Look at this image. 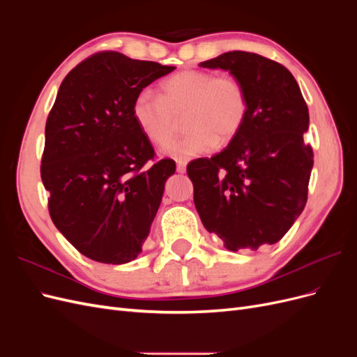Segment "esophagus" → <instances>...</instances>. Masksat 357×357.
I'll return each instance as SVG.
<instances>
[{"label":"esophagus","instance_id":"1","mask_svg":"<svg viewBox=\"0 0 357 357\" xmlns=\"http://www.w3.org/2000/svg\"><path fill=\"white\" fill-rule=\"evenodd\" d=\"M186 171V160H177V172Z\"/></svg>","mask_w":357,"mask_h":357}]
</instances>
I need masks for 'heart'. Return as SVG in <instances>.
I'll use <instances>...</instances> for the list:
<instances>
[{
	"mask_svg": "<svg viewBox=\"0 0 357 357\" xmlns=\"http://www.w3.org/2000/svg\"><path fill=\"white\" fill-rule=\"evenodd\" d=\"M162 93L138 91L132 117L153 146H165L185 114L188 132L169 143L165 152L180 160L228 144L240 134L248 114V96L241 80L205 70H183L162 82Z\"/></svg>",
	"mask_w": 357,
	"mask_h": 357,
	"instance_id": "heart-1",
	"label": "heart"
}]
</instances>
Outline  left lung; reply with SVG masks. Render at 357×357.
Wrapping results in <instances>:
<instances>
[{
  "label": "left lung",
  "instance_id": "1",
  "mask_svg": "<svg viewBox=\"0 0 357 357\" xmlns=\"http://www.w3.org/2000/svg\"><path fill=\"white\" fill-rule=\"evenodd\" d=\"M201 67L229 70L248 96L240 134L220 153L188 164L202 225L231 252L275 244L308 198L314 155L304 142L307 102L291 73L257 53L226 52Z\"/></svg>",
  "mask_w": 357,
  "mask_h": 357
}]
</instances>
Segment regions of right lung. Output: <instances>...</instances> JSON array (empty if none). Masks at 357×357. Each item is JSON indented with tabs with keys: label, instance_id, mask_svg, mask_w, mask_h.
<instances>
[{
	"label": "right lung",
	"instance_id": "obj_1",
	"mask_svg": "<svg viewBox=\"0 0 357 357\" xmlns=\"http://www.w3.org/2000/svg\"><path fill=\"white\" fill-rule=\"evenodd\" d=\"M176 67L114 50L82 61L62 80L47 116L41 180L59 232L92 261L121 265L142 252L176 172L155 160L132 117L138 91Z\"/></svg>",
	"mask_w": 357,
	"mask_h": 357
}]
</instances>
